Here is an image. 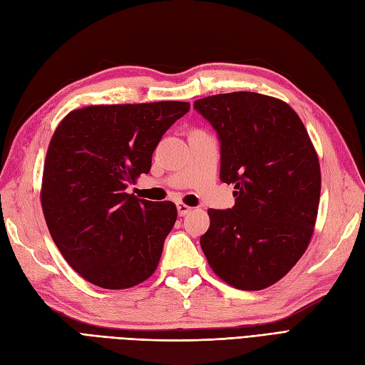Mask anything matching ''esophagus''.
<instances>
[{"label": "esophagus", "instance_id": "34e87169", "mask_svg": "<svg viewBox=\"0 0 365 365\" xmlns=\"http://www.w3.org/2000/svg\"><path fill=\"white\" fill-rule=\"evenodd\" d=\"M176 208H178V215H180V216H185L187 213L192 212V207L185 205V204H182V202H180L178 205H176Z\"/></svg>", "mask_w": 365, "mask_h": 365}]
</instances>
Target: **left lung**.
Wrapping results in <instances>:
<instances>
[{
  "mask_svg": "<svg viewBox=\"0 0 365 365\" xmlns=\"http://www.w3.org/2000/svg\"><path fill=\"white\" fill-rule=\"evenodd\" d=\"M195 109L220 140V180L236 204L208 210L201 248L230 286L260 291L277 283L304 254L317 222L322 172L311 137L280 98L239 91L208 96Z\"/></svg>",
  "mask_w": 365,
  "mask_h": 365,
  "instance_id": "8db88e82",
  "label": "left lung"
}]
</instances>
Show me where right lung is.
<instances>
[{
	"label": "right lung",
	"mask_w": 365,
	"mask_h": 365,
	"mask_svg": "<svg viewBox=\"0 0 365 365\" xmlns=\"http://www.w3.org/2000/svg\"><path fill=\"white\" fill-rule=\"evenodd\" d=\"M190 103L91 105L62 118L43 163L41 205L70 267L98 288L128 289L155 272L176 220L170 201L126 193Z\"/></svg>",
	"instance_id": "1"
}]
</instances>
